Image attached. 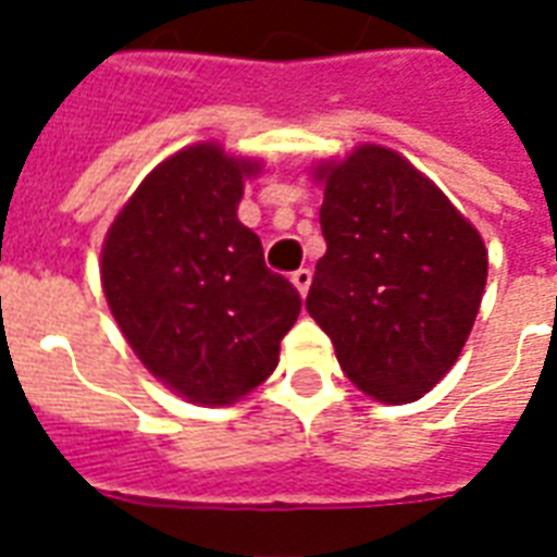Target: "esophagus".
Returning <instances> with one entry per match:
<instances>
[{
  "label": "esophagus",
  "mask_w": 557,
  "mask_h": 557,
  "mask_svg": "<svg viewBox=\"0 0 557 557\" xmlns=\"http://www.w3.org/2000/svg\"><path fill=\"white\" fill-rule=\"evenodd\" d=\"M292 283H295V289L301 292V298L310 292V283H313V271L310 268H298L295 274H292Z\"/></svg>",
  "instance_id": "34e87169"
}]
</instances>
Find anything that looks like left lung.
Listing matches in <instances>:
<instances>
[{"mask_svg":"<svg viewBox=\"0 0 557 557\" xmlns=\"http://www.w3.org/2000/svg\"><path fill=\"white\" fill-rule=\"evenodd\" d=\"M327 250L307 310L343 373L387 406L438 385L466 346L486 286V247L435 184L382 146L315 166Z\"/></svg>","mask_w":557,"mask_h":557,"instance_id":"obj_1","label":"left lung"}]
</instances>
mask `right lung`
Here are the masks:
<instances>
[{
	"label": "right lung",
	"instance_id": "obj_1",
	"mask_svg": "<svg viewBox=\"0 0 557 557\" xmlns=\"http://www.w3.org/2000/svg\"><path fill=\"white\" fill-rule=\"evenodd\" d=\"M259 163L214 143L148 172L107 232L101 283L122 334L151 375L199 406H230L274 373L301 313L289 280L235 208Z\"/></svg>",
	"mask_w": 557,
	"mask_h": 557
}]
</instances>
